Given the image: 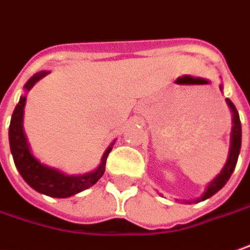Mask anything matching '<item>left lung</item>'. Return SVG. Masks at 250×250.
Here are the masks:
<instances>
[{"mask_svg": "<svg viewBox=\"0 0 250 250\" xmlns=\"http://www.w3.org/2000/svg\"><path fill=\"white\" fill-rule=\"evenodd\" d=\"M222 89V86H220ZM227 104L231 108V113H232V129H231V146H230V152H229V158H227V162L224 165V168L222 169V172L219 175L216 176L215 179L208 184L207 190L202 194V197H199L197 199H192V201H186L187 204H197V202H201V201H205V199L210 198L213 194L222 190L224 187V184L229 182L230 176L232 175L234 169H235V165H237V161H238L239 150H241V121H239V114L235 108L234 103L231 102L230 99H226Z\"/></svg>", "mask_w": 250, "mask_h": 250, "instance_id": "1", "label": "left lung"}]
</instances>
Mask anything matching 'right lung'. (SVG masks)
<instances>
[{
	"mask_svg": "<svg viewBox=\"0 0 250 250\" xmlns=\"http://www.w3.org/2000/svg\"><path fill=\"white\" fill-rule=\"evenodd\" d=\"M48 74V71H41L34 74L24 85V89L30 90L37 81ZM26 98L21 96L18 105L15 107L12 114L11 125H9V145L13 155L15 165L19 170L24 182L33 187L35 191L49 195L53 198H67L74 194L83 191L92 187L103 176L105 170V161L110 151L113 150V145L110 146L103 154L102 164L93 172L85 175L68 176L59 169L51 168L41 164L30 151L27 139L23 130V113H24Z\"/></svg>",
	"mask_w": 250,
	"mask_h": 250,
	"instance_id": "1",
	"label": "right lung"
}]
</instances>
